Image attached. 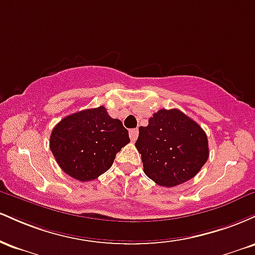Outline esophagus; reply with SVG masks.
<instances>
[{
  "label": "esophagus",
  "mask_w": 255,
  "mask_h": 255,
  "mask_svg": "<svg viewBox=\"0 0 255 255\" xmlns=\"http://www.w3.org/2000/svg\"><path fill=\"white\" fill-rule=\"evenodd\" d=\"M137 134H139V131H137V129H130L129 130V137L131 141H135L136 137H137Z\"/></svg>",
  "instance_id": "obj_1"
}]
</instances>
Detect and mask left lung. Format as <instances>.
I'll list each match as a JSON object with an SVG mask.
<instances>
[{"instance_id": "1", "label": "left lung", "mask_w": 255, "mask_h": 255, "mask_svg": "<svg viewBox=\"0 0 255 255\" xmlns=\"http://www.w3.org/2000/svg\"><path fill=\"white\" fill-rule=\"evenodd\" d=\"M135 147L146 176L162 187L191 180L209 158L206 133L178 109H160L139 128Z\"/></svg>"}]
</instances>
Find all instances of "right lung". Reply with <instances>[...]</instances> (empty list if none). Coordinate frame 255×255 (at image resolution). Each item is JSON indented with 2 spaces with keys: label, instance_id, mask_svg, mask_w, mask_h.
I'll list each match as a JSON object with an SVG mask.
<instances>
[{
  "label": "right lung",
  "instance_id": "add662e5",
  "mask_svg": "<svg viewBox=\"0 0 255 255\" xmlns=\"http://www.w3.org/2000/svg\"><path fill=\"white\" fill-rule=\"evenodd\" d=\"M129 141L122 122L98 107L61 120L51 131L50 150L67 175L86 182L109 170L116 153Z\"/></svg>",
  "mask_w": 255,
  "mask_h": 255
}]
</instances>
